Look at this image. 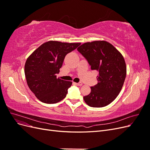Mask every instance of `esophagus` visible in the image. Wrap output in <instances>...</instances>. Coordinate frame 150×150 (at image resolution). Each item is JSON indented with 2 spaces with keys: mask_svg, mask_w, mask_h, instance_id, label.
<instances>
[{
  "mask_svg": "<svg viewBox=\"0 0 150 150\" xmlns=\"http://www.w3.org/2000/svg\"><path fill=\"white\" fill-rule=\"evenodd\" d=\"M74 84L76 85V86H81L83 85V83H74Z\"/></svg>",
  "mask_w": 150,
  "mask_h": 150,
  "instance_id": "34e87169",
  "label": "esophagus"
}]
</instances>
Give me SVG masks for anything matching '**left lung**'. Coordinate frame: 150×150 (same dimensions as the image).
<instances>
[{"label":"left lung","mask_w":150,"mask_h":150,"mask_svg":"<svg viewBox=\"0 0 150 150\" xmlns=\"http://www.w3.org/2000/svg\"><path fill=\"white\" fill-rule=\"evenodd\" d=\"M86 59L92 70L99 72L98 84L91 87L84 96L88 106L104 107L112 103L120 93L126 76V66L122 54L104 40L86 42L77 49Z\"/></svg>","instance_id":"left-lung-1"}]
</instances>
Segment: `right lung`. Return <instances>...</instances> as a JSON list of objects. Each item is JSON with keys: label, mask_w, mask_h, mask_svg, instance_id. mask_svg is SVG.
<instances>
[{"label": "right lung", "mask_w": 150, "mask_h": 150, "mask_svg": "<svg viewBox=\"0 0 150 150\" xmlns=\"http://www.w3.org/2000/svg\"><path fill=\"white\" fill-rule=\"evenodd\" d=\"M80 44L50 40L40 46L27 59L24 67L27 83L39 100L54 104L66 98L72 82L57 78L56 74L67 54Z\"/></svg>", "instance_id": "add662e5"}]
</instances>
